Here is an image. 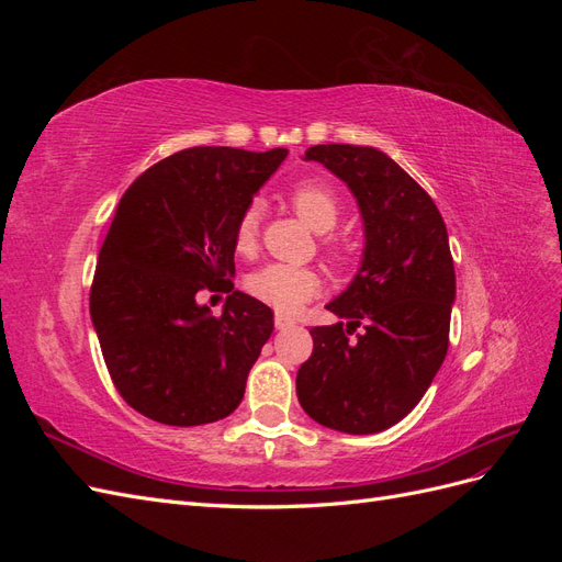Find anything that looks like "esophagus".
Wrapping results in <instances>:
<instances>
[{"label": "esophagus", "mask_w": 562, "mask_h": 562, "mask_svg": "<svg viewBox=\"0 0 562 562\" xmlns=\"http://www.w3.org/2000/svg\"><path fill=\"white\" fill-rule=\"evenodd\" d=\"M274 326H277L279 330L293 328V326H295V318H293V316H288V314H281V312H277V316H274Z\"/></svg>", "instance_id": "34e87169"}]
</instances>
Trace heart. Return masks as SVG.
Here are the masks:
<instances>
[{
    "instance_id": "heart-1",
    "label": "heart",
    "mask_w": 562,
    "mask_h": 562,
    "mask_svg": "<svg viewBox=\"0 0 562 562\" xmlns=\"http://www.w3.org/2000/svg\"><path fill=\"white\" fill-rule=\"evenodd\" d=\"M288 203H291L293 211L307 223L314 232H330L342 206H339V199L330 187L321 182H300L291 192H288ZM258 236H260V209L250 203L248 209L241 211L236 217L234 225V250L241 255H250L258 248ZM323 248L328 250L330 258L345 260L347 258V246L337 239H323ZM246 288L252 297L269 304L279 312H297L304 307L314 295L321 291V277L312 267H293V265H281L271 262L260 269H255L252 274L246 279Z\"/></svg>"
}]
</instances>
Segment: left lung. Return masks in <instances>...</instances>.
Segmentation results:
<instances>
[{
	"label": "left lung",
	"instance_id": "8db88e82",
	"mask_svg": "<svg viewBox=\"0 0 562 562\" xmlns=\"http://www.w3.org/2000/svg\"><path fill=\"white\" fill-rule=\"evenodd\" d=\"M304 157L349 184L363 215L366 255L351 285L328 304L347 323L310 330L314 351L297 370V398L323 427L378 434L413 411L448 353V229L434 199L384 151L314 145Z\"/></svg>",
	"mask_w": 562,
	"mask_h": 562
}]
</instances>
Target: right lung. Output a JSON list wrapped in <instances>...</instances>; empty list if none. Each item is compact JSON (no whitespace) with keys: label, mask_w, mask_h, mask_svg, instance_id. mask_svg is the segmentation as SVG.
Wrapping results in <instances>:
<instances>
[{"label":"right lung","mask_w":562,"mask_h":562,"mask_svg":"<svg viewBox=\"0 0 562 562\" xmlns=\"http://www.w3.org/2000/svg\"><path fill=\"white\" fill-rule=\"evenodd\" d=\"M288 149L190 147L149 166L119 201L91 283L110 378L133 411L199 427L241 403L274 312L234 291V225ZM227 292L213 317L198 297Z\"/></svg>","instance_id":"1"}]
</instances>
